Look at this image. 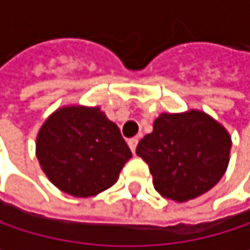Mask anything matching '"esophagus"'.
<instances>
[{
  "label": "esophagus",
  "instance_id": "34e87169",
  "mask_svg": "<svg viewBox=\"0 0 250 250\" xmlns=\"http://www.w3.org/2000/svg\"><path fill=\"white\" fill-rule=\"evenodd\" d=\"M127 143H128V147H130V150L134 153V152H136V147H137V143H139V139L133 137V139H130Z\"/></svg>",
  "mask_w": 250,
  "mask_h": 250
}]
</instances>
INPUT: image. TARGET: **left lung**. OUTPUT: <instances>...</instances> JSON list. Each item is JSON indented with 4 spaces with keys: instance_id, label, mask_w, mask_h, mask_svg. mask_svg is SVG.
Instances as JSON below:
<instances>
[{
    "instance_id": "1",
    "label": "left lung",
    "mask_w": 250,
    "mask_h": 250,
    "mask_svg": "<svg viewBox=\"0 0 250 250\" xmlns=\"http://www.w3.org/2000/svg\"><path fill=\"white\" fill-rule=\"evenodd\" d=\"M231 139L225 127L201 111L161 114L136 153L150 169L155 189L178 203L211 189L229 165Z\"/></svg>"
}]
</instances>
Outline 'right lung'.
Masks as SVG:
<instances>
[{"mask_svg":"<svg viewBox=\"0 0 250 250\" xmlns=\"http://www.w3.org/2000/svg\"><path fill=\"white\" fill-rule=\"evenodd\" d=\"M36 153L47 178L74 197H92L116 184L131 158L120 128L98 107H65L37 134Z\"/></svg>","mask_w":250,"mask_h":250,"instance_id":"add662e5","label":"right lung"}]
</instances>
